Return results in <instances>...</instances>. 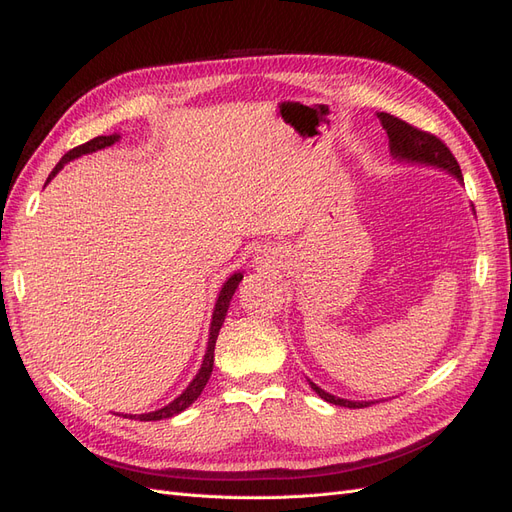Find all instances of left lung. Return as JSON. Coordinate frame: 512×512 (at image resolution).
<instances>
[{
    "mask_svg": "<svg viewBox=\"0 0 512 512\" xmlns=\"http://www.w3.org/2000/svg\"><path fill=\"white\" fill-rule=\"evenodd\" d=\"M378 119L382 123V128L386 130V136H389V147L393 158L401 160V162H418V164H427V166H438L446 173L455 175L459 181H463L461 168L455 160V156L451 153L438 136H433L425 130H418L410 123H406L404 119H399L395 115L389 113H378ZM312 389L329 404L335 406H344V408H367L374 401H348V399H339L327 391H322L320 386H316L314 382Z\"/></svg>",
    "mask_w": 512,
    "mask_h": 512,
    "instance_id": "obj_1",
    "label": "left lung"
}]
</instances>
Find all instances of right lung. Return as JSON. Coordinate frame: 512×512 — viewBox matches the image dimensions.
<instances>
[{
	"label": "right lung",
	"instance_id": "obj_1",
	"mask_svg": "<svg viewBox=\"0 0 512 512\" xmlns=\"http://www.w3.org/2000/svg\"><path fill=\"white\" fill-rule=\"evenodd\" d=\"M119 141V134H111V136H96L91 138V141H87L85 145H79L70 149L64 158L59 160V164L53 168V173L49 175V179H46V183H49L61 168H64V164H68L70 160L74 158H81L85 156V153H94L98 149H104V147H111L113 143ZM243 280V273H235L230 275L226 284L222 286L220 294H218V301H215V309H213V318H211V327H209V342H207V352H205V359H203V365H200L198 374L194 376V380L188 384V389H185L175 401H170L168 406H164L162 410H156V412H147V414H130V418H136V421H162V418H170L175 414H181L185 408H190L194 401L198 399V395L203 393L205 384L209 382L211 378V371H213V352H215V339H218L220 335V329L224 324V318H226V312H228V305H230V299L232 294H235V290L239 288V282Z\"/></svg>",
	"mask_w": 512,
	"mask_h": 512
}]
</instances>
